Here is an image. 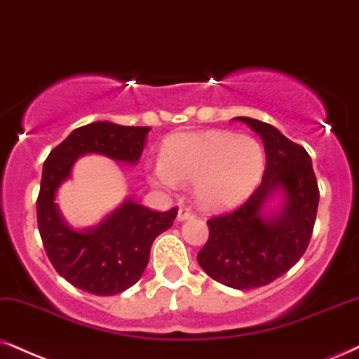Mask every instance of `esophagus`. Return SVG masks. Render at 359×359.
<instances>
[{
	"label": "esophagus",
	"instance_id": "obj_1",
	"mask_svg": "<svg viewBox=\"0 0 359 359\" xmlns=\"http://www.w3.org/2000/svg\"><path fill=\"white\" fill-rule=\"evenodd\" d=\"M194 217V213L189 210V208H185V207H180L179 208V213H177V220L179 222H184V220H189V219H192Z\"/></svg>",
	"mask_w": 359,
	"mask_h": 359
}]
</instances>
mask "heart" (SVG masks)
<instances>
[{
    "label": "heart",
    "instance_id": "b5f03b06",
    "mask_svg": "<svg viewBox=\"0 0 359 359\" xmlns=\"http://www.w3.org/2000/svg\"><path fill=\"white\" fill-rule=\"evenodd\" d=\"M265 170V151L255 137L229 130H207L170 137L162 158L151 169V182L175 189L194 182V197L203 208H225L243 201Z\"/></svg>",
    "mask_w": 359,
    "mask_h": 359
}]
</instances>
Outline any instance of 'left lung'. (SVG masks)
<instances>
[{
  "mask_svg": "<svg viewBox=\"0 0 359 359\" xmlns=\"http://www.w3.org/2000/svg\"><path fill=\"white\" fill-rule=\"evenodd\" d=\"M263 140L266 167L262 184L233 212L207 220L208 240L197 260L208 276L237 290L258 288L287 273L310 243L320 190L311 157L278 129L252 117H235ZM281 191L278 211L265 214L266 201Z\"/></svg>",
  "mask_w": 359,
  "mask_h": 359,
  "instance_id": "8db88e82",
  "label": "left lung"
}]
</instances>
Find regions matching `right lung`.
<instances>
[{"label":"right lung","instance_id":"1","mask_svg":"<svg viewBox=\"0 0 359 359\" xmlns=\"http://www.w3.org/2000/svg\"><path fill=\"white\" fill-rule=\"evenodd\" d=\"M149 130L151 127L93 122L72 130L44 161L36 203L39 235L49 262L76 288L99 297L130 288L146 270L154 240L174 224L175 207L154 212L126 198L97 226L76 230L62 219L56 203L59 185L69 179L81 156L101 154L116 162L137 164Z\"/></svg>","mask_w":359,"mask_h":359}]
</instances>
